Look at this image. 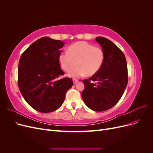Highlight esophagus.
Here are the masks:
<instances>
[{
  "mask_svg": "<svg viewBox=\"0 0 153 153\" xmlns=\"http://www.w3.org/2000/svg\"><path fill=\"white\" fill-rule=\"evenodd\" d=\"M78 80L77 79H75V78H73V82L74 83V84H75V83H76Z\"/></svg>",
  "mask_w": 153,
  "mask_h": 153,
  "instance_id": "34e87169",
  "label": "esophagus"
}]
</instances>
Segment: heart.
<instances>
[{
	"label": "heart",
	"mask_w": 153,
	"mask_h": 153,
	"mask_svg": "<svg viewBox=\"0 0 153 153\" xmlns=\"http://www.w3.org/2000/svg\"><path fill=\"white\" fill-rule=\"evenodd\" d=\"M59 63L63 71L71 72L69 76L78 77L86 74L92 76L98 73L102 67L105 60V52L99 47H94L87 41H78L69 46L68 52L59 54Z\"/></svg>",
	"instance_id": "1"
}]
</instances>
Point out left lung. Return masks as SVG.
I'll use <instances>...</instances> for the list:
<instances>
[{
	"instance_id": "8db88e82",
	"label": "left lung",
	"mask_w": 153,
	"mask_h": 153,
	"mask_svg": "<svg viewBox=\"0 0 153 153\" xmlns=\"http://www.w3.org/2000/svg\"><path fill=\"white\" fill-rule=\"evenodd\" d=\"M105 52V60L100 71L89 79L83 80L82 92L84 103L96 112L107 110L116 105L128 84L127 63L122 51L110 40L97 37ZM96 81V85L92 83Z\"/></svg>"
}]
</instances>
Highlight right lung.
Returning a JSON list of instances; mask_svg holds the SVG:
<instances>
[{
    "label": "right lung",
    "instance_id": "add662e5",
    "mask_svg": "<svg viewBox=\"0 0 153 153\" xmlns=\"http://www.w3.org/2000/svg\"><path fill=\"white\" fill-rule=\"evenodd\" d=\"M64 45L60 40L43 37L29 46L20 57L18 87L27 103L40 112L58 109L73 84L70 78L57 80L64 75L58 60Z\"/></svg>",
    "mask_w": 153,
    "mask_h": 153
}]
</instances>
